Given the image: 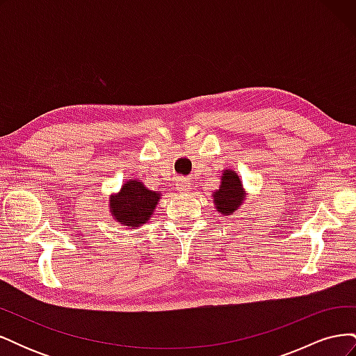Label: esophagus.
<instances>
[{
  "label": "esophagus",
  "instance_id": "34e87169",
  "mask_svg": "<svg viewBox=\"0 0 356 356\" xmlns=\"http://www.w3.org/2000/svg\"><path fill=\"white\" fill-rule=\"evenodd\" d=\"M175 186H177V190H178L179 193H186V191H190L191 181H190V179H186V178H178L177 182H175Z\"/></svg>",
  "mask_w": 356,
  "mask_h": 356
}]
</instances>
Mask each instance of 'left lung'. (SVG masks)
<instances>
[{
	"label": "left lung",
	"mask_w": 356,
	"mask_h": 356,
	"mask_svg": "<svg viewBox=\"0 0 356 356\" xmlns=\"http://www.w3.org/2000/svg\"><path fill=\"white\" fill-rule=\"evenodd\" d=\"M215 209L222 215H230L238 211L245 199L242 182L234 170H224L220 190L213 193Z\"/></svg>",
	"instance_id": "left-lung-1"
}]
</instances>
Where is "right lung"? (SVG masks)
<instances>
[{
  "label": "right lung",
  "mask_w": 356,
  "mask_h": 356,
  "mask_svg": "<svg viewBox=\"0 0 356 356\" xmlns=\"http://www.w3.org/2000/svg\"><path fill=\"white\" fill-rule=\"evenodd\" d=\"M161 195L148 190L139 181H127L110 200L114 218L127 227H139L152 217Z\"/></svg>",
  "instance_id": "obj_1"
}]
</instances>
